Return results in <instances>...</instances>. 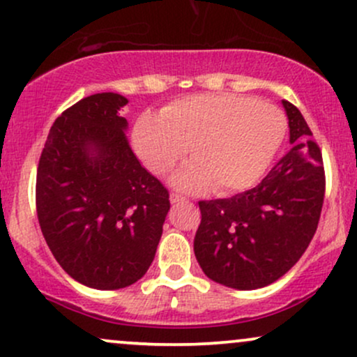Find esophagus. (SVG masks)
Instances as JSON below:
<instances>
[{
    "mask_svg": "<svg viewBox=\"0 0 357 357\" xmlns=\"http://www.w3.org/2000/svg\"><path fill=\"white\" fill-rule=\"evenodd\" d=\"M170 202L172 204L187 202V197H183V195H180V194H175V192H172V194H170Z\"/></svg>",
    "mask_w": 357,
    "mask_h": 357,
    "instance_id": "1",
    "label": "esophagus"
}]
</instances>
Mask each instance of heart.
Segmentation results:
<instances>
[{
	"mask_svg": "<svg viewBox=\"0 0 357 357\" xmlns=\"http://www.w3.org/2000/svg\"><path fill=\"white\" fill-rule=\"evenodd\" d=\"M287 121L280 108L252 96L197 93L175 100L162 113L135 120L133 149L153 174L165 175L194 152L174 175L183 190L212 185L217 194L252 187L278 153Z\"/></svg>",
	"mask_w": 357,
	"mask_h": 357,
	"instance_id": "obj_1",
	"label": "heart"
}]
</instances>
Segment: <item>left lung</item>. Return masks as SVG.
Masks as SVG:
<instances>
[{
	"mask_svg": "<svg viewBox=\"0 0 357 357\" xmlns=\"http://www.w3.org/2000/svg\"><path fill=\"white\" fill-rule=\"evenodd\" d=\"M291 149L257 187L229 199L200 200L194 252L207 278L250 291L275 282L303 257L322 211L326 174L303 113L282 100Z\"/></svg>",
	"mask_w": 357,
	"mask_h": 357,
	"instance_id": "1",
	"label": "left lung"
}]
</instances>
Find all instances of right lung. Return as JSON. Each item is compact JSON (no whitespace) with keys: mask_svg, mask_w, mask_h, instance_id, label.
<instances>
[{"mask_svg":"<svg viewBox=\"0 0 357 357\" xmlns=\"http://www.w3.org/2000/svg\"><path fill=\"white\" fill-rule=\"evenodd\" d=\"M96 93L54 120L36 172V213L50 250L79 284L113 291L152 264L170 208L169 190L130 149L119 110Z\"/></svg>","mask_w":357,"mask_h":357,"instance_id":"add662e5","label":"right lung"}]
</instances>
